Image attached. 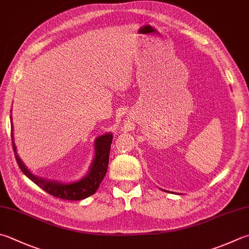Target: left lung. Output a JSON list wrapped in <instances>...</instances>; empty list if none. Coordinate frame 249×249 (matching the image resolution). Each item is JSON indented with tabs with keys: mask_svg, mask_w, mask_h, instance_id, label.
Masks as SVG:
<instances>
[{
	"mask_svg": "<svg viewBox=\"0 0 249 249\" xmlns=\"http://www.w3.org/2000/svg\"><path fill=\"white\" fill-rule=\"evenodd\" d=\"M165 192H166V191H165Z\"/></svg>",
	"mask_w": 249,
	"mask_h": 249,
	"instance_id": "1",
	"label": "left lung"
}]
</instances>
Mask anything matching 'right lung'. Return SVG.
<instances>
[{
	"label": "right lung",
	"instance_id": "right-lung-1",
	"mask_svg": "<svg viewBox=\"0 0 249 249\" xmlns=\"http://www.w3.org/2000/svg\"><path fill=\"white\" fill-rule=\"evenodd\" d=\"M12 120V116H11ZM13 125V124H12ZM112 142V134L106 133L100 135L95 140V155L93 162L90 167L88 175L82 178L81 180L70 182V183H60L57 181H50L46 179H42L40 177H36L34 173L28 170L27 167L23 165L21 159L18 157L16 152V146L14 143V138L12 133V143L13 148L15 152V157L18 166L21 169V171L25 173L26 177L36 183L37 186H40L42 190H44L46 193L55 196L57 198L66 199V200H80L89 197L95 193L101 182L104 179V177L108 168V159L110 145Z\"/></svg>",
	"mask_w": 249,
	"mask_h": 249
}]
</instances>
